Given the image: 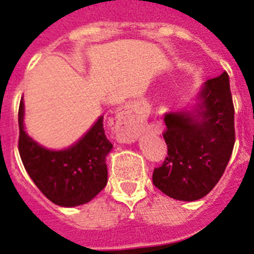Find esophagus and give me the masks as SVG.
<instances>
[{
    "label": "esophagus",
    "mask_w": 254,
    "mask_h": 254,
    "mask_svg": "<svg viewBox=\"0 0 254 254\" xmlns=\"http://www.w3.org/2000/svg\"><path fill=\"white\" fill-rule=\"evenodd\" d=\"M147 106L142 102L127 105L116 118V135L123 143H130L139 136L145 120Z\"/></svg>",
    "instance_id": "1"
}]
</instances>
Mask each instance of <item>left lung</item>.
Listing matches in <instances>:
<instances>
[{"label":"left lung","instance_id":"left-lung-1","mask_svg":"<svg viewBox=\"0 0 254 254\" xmlns=\"http://www.w3.org/2000/svg\"><path fill=\"white\" fill-rule=\"evenodd\" d=\"M165 124L167 157L154 169V187L174 199H200L219 183L235 143L228 72L204 81L190 110L166 112Z\"/></svg>","mask_w":254,"mask_h":254}]
</instances>
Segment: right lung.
Returning a JSON list of instances; mask_svg holds the SVG:
<instances>
[{
	"label": "right lung",
	"instance_id": "obj_1",
	"mask_svg": "<svg viewBox=\"0 0 254 254\" xmlns=\"http://www.w3.org/2000/svg\"><path fill=\"white\" fill-rule=\"evenodd\" d=\"M24 98L19 107V153L30 179L61 207L88 203L107 184L106 158L112 144L105 135L103 115L67 148L48 149L25 131Z\"/></svg>",
	"mask_w": 254,
	"mask_h": 254
}]
</instances>
